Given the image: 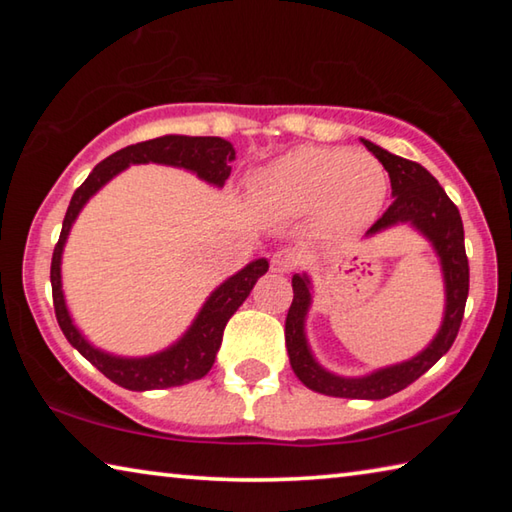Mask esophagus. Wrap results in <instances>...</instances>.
Returning <instances> with one entry per match:
<instances>
[{
  "label": "esophagus",
  "mask_w": 512,
  "mask_h": 512,
  "mask_svg": "<svg viewBox=\"0 0 512 512\" xmlns=\"http://www.w3.org/2000/svg\"><path fill=\"white\" fill-rule=\"evenodd\" d=\"M298 264H300V257L296 250L291 248L277 250V253L271 257V268L275 273H291Z\"/></svg>",
  "instance_id": "34e87169"
}]
</instances>
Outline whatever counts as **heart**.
Here are the masks:
<instances>
[{
	"label": "heart",
	"mask_w": 512,
	"mask_h": 512,
	"mask_svg": "<svg viewBox=\"0 0 512 512\" xmlns=\"http://www.w3.org/2000/svg\"><path fill=\"white\" fill-rule=\"evenodd\" d=\"M388 176L381 162L350 149L302 146L268 169L259 196L284 214H323L336 228H359L379 212Z\"/></svg>",
	"instance_id": "b5f03b06"
}]
</instances>
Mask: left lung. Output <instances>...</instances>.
<instances>
[{
    "label": "left lung",
    "mask_w": 512,
    "mask_h": 512,
    "mask_svg": "<svg viewBox=\"0 0 512 512\" xmlns=\"http://www.w3.org/2000/svg\"><path fill=\"white\" fill-rule=\"evenodd\" d=\"M363 144L384 164L395 196L388 210L370 225L368 235H375V232L388 228V225L411 221L415 228L422 230L433 241L440 262H443L447 284V309L443 327H440L438 336L431 341L427 350L420 352L411 361L400 363V366L384 368L375 372V375L361 379L329 375L311 357L305 332H302L311 300L307 289L309 280L307 277L293 275V302L289 307L287 323H284V339H287L293 372L311 391L329 397H348V400H384V397L400 393L402 388L413 384L415 379L422 377L433 363L452 348L458 329H461L467 291H470V264H467L465 255L461 214H458V207L452 203V198L445 194V189L438 185V180L418 162L388 153L368 140H363Z\"/></svg>",
    "instance_id": "1"
}]
</instances>
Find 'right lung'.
I'll list each match as a JSON object with an SVG mask.
<instances>
[{
  "mask_svg": "<svg viewBox=\"0 0 512 512\" xmlns=\"http://www.w3.org/2000/svg\"><path fill=\"white\" fill-rule=\"evenodd\" d=\"M235 160V149L230 142L221 137H187V135H164L155 140L137 142L126 146L110 158L99 162L92 173L85 178V183L76 189L72 201H69L67 214L63 219V230H60L58 244L51 255V296H54V311L65 339L88 359L94 368L101 370L110 381L128 388V391H158V388L183 386L189 381H196L210 372L216 359V352L221 348L223 329L228 325L230 316L239 309L241 302L253 291L257 277L268 271L266 259L241 268L237 275L225 280L216 289L210 300L205 302L201 314L189 327V332L180 339L173 348L164 350L155 357L146 359H119L101 352L83 339L72 325V318L67 314L63 289H60V253L67 239V232L72 228L76 214L81 212L85 201L97 192L101 185H106L112 176H117L128 164L142 162H160L173 164L194 171L198 178L207 180L212 185H223L230 176V162Z\"/></svg>",
  "mask_w": 512,
  "mask_h": 512,
  "instance_id": "add662e5",
  "label": "right lung"
}]
</instances>
